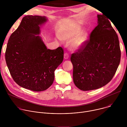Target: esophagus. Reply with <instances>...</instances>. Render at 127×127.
<instances>
[{"label":"esophagus","mask_w":127,"mask_h":127,"mask_svg":"<svg viewBox=\"0 0 127 127\" xmlns=\"http://www.w3.org/2000/svg\"><path fill=\"white\" fill-rule=\"evenodd\" d=\"M69 56L68 54L67 53H64V58L65 59H68V58H69Z\"/></svg>","instance_id":"1"}]
</instances>
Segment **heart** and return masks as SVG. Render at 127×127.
<instances>
[{"instance_id":"1","label":"heart","mask_w":127,"mask_h":127,"mask_svg":"<svg viewBox=\"0 0 127 127\" xmlns=\"http://www.w3.org/2000/svg\"><path fill=\"white\" fill-rule=\"evenodd\" d=\"M88 34L86 32H81V29H76L65 31L60 35V38L68 41V46L72 51H77L85 44L87 39Z\"/></svg>"}]
</instances>
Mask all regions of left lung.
I'll return each instance as SVG.
<instances>
[{
  "label": "left lung",
  "instance_id": "8db88e82",
  "mask_svg": "<svg viewBox=\"0 0 127 127\" xmlns=\"http://www.w3.org/2000/svg\"><path fill=\"white\" fill-rule=\"evenodd\" d=\"M97 16L98 25L90 33V39L71 56L73 82L83 91L107 84L115 74L121 60L116 31L103 14Z\"/></svg>",
  "mask_w": 127,
  "mask_h": 127
}]
</instances>
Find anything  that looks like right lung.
I'll use <instances>...</instances> for the list:
<instances>
[{
    "instance_id": "1",
    "label": "right lung",
    "mask_w": 127,
    "mask_h": 127,
    "mask_svg": "<svg viewBox=\"0 0 127 127\" xmlns=\"http://www.w3.org/2000/svg\"><path fill=\"white\" fill-rule=\"evenodd\" d=\"M46 16L27 15L11 34L5 52L7 66L14 81L20 86L42 92L53 83L54 72L63 60V49H48L39 35Z\"/></svg>"
}]
</instances>
